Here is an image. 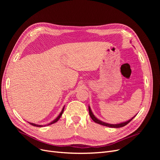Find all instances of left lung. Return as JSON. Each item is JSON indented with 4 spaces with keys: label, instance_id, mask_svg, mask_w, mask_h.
I'll list each match as a JSON object with an SVG mask.
<instances>
[{
    "label": "left lung",
    "instance_id": "1",
    "mask_svg": "<svg viewBox=\"0 0 160 160\" xmlns=\"http://www.w3.org/2000/svg\"><path fill=\"white\" fill-rule=\"evenodd\" d=\"M89 115L91 118L93 120V122H95V123H98V124H100V125H104V126H106V127H109V128H122V127H123L125 126V125H126L127 124H128L131 121H132L135 117V115L134 117H133L132 119H129L128 121H126V122H122V123H117V124H111V123H105L104 122H102V121H101L100 119L97 118L94 115V114L93 113V112H92V111L91 109V108L90 106L89 105Z\"/></svg>",
    "mask_w": 160,
    "mask_h": 160
}]
</instances>
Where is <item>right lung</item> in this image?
<instances>
[{"label": "right lung", "mask_w": 160, "mask_h": 160, "mask_svg": "<svg viewBox=\"0 0 160 160\" xmlns=\"http://www.w3.org/2000/svg\"><path fill=\"white\" fill-rule=\"evenodd\" d=\"M64 109H65V106L63 108H62V111H61V113H59V115L57 116V118H56V119H55L53 121H52V122H51V123H48L47 125H51V124H52V123H55V122H57L58 120H59V119H60V118L61 117V115H62V113H63V111H64ZM30 123V122H29ZM30 124L31 125H32L33 126H36V127H42L43 125H38V124H35V123H30Z\"/></svg>", "instance_id": "obj_1"}]
</instances>
